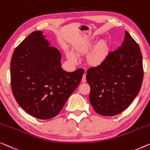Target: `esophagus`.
Segmentation results:
<instances>
[{
  "label": "esophagus",
  "instance_id": "esophagus-1",
  "mask_svg": "<svg viewBox=\"0 0 150 150\" xmlns=\"http://www.w3.org/2000/svg\"><path fill=\"white\" fill-rule=\"evenodd\" d=\"M82 82L83 83H85L86 82V74H83V77H82Z\"/></svg>",
  "mask_w": 150,
  "mask_h": 150
}]
</instances>
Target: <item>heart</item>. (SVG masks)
I'll list each match as a JSON object with an SVG mask.
<instances>
[{"label": "heart", "mask_w": 150, "mask_h": 150, "mask_svg": "<svg viewBox=\"0 0 150 150\" xmlns=\"http://www.w3.org/2000/svg\"><path fill=\"white\" fill-rule=\"evenodd\" d=\"M89 44H86L81 46H78L75 48L76 52L78 54H83L86 52L88 50ZM108 46L106 42H102L99 44L98 46L91 52L88 57L89 63L93 66H98L101 64L108 55ZM66 56L69 61L72 62H76L77 57L74 53L71 51H67L66 52Z\"/></svg>", "instance_id": "heart-1"}]
</instances>
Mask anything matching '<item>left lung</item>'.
I'll return each instance as SVG.
<instances>
[{"label": "left lung", "instance_id": "8db88e82", "mask_svg": "<svg viewBox=\"0 0 150 150\" xmlns=\"http://www.w3.org/2000/svg\"><path fill=\"white\" fill-rule=\"evenodd\" d=\"M87 73L89 102L95 111L102 116L121 113L142 88L144 69L139 44L126 31L121 46L109 52L101 64L88 69Z\"/></svg>", "mask_w": 150, "mask_h": 150}]
</instances>
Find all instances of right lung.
Instances as JSON below:
<instances>
[{"mask_svg":"<svg viewBox=\"0 0 150 150\" xmlns=\"http://www.w3.org/2000/svg\"><path fill=\"white\" fill-rule=\"evenodd\" d=\"M61 53L49 46L41 31H35L13 52L11 85L17 102L26 112L39 119L57 116L79 86L84 73H68L61 67Z\"/></svg>","mask_w":150,"mask_h":150,"instance_id":"add662e5","label":"right lung"}]
</instances>
